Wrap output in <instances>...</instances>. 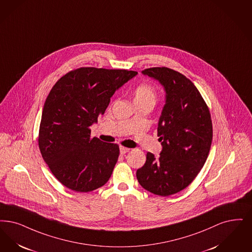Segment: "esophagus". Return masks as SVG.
Returning a JSON list of instances; mask_svg holds the SVG:
<instances>
[{"mask_svg":"<svg viewBox=\"0 0 252 252\" xmlns=\"http://www.w3.org/2000/svg\"><path fill=\"white\" fill-rule=\"evenodd\" d=\"M129 150H130V148H127V147H125V146H121L120 147V153H121L122 155L129 152Z\"/></svg>","mask_w":252,"mask_h":252,"instance_id":"34e87169","label":"esophagus"}]
</instances>
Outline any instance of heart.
Instances as JSON below:
<instances>
[{"label": "heart", "instance_id": "heart-1", "mask_svg": "<svg viewBox=\"0 0 252 252\" xmlns=\"http://www.w3.org/2000/svg\"><path fill=\"white\" fill-rule=\"evenodd\" d=\"M157 99H158V92L151 84L142 83L134 91L135 104L150 103L154 105Z\"/></svg>", "mask_w": 252, "mask_h": 252}]
</instances>
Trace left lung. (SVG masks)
I'll return each mask as SVG.
<instances>
[{"mask_svg": "<svg viewBox=\"0 0 252 252\" xmlns=\"http://www.w3.org/2000/svg\"><path fill=\"white\" fill-rule=\"evenodd\" d=\"M142 73L164 86L166 104L158 127L160 156L147 153L136 175L144 189L166 197L189 187L203 167L213 139L211 114L197 87L180 72L162 66Z\"/></svg>", "mask_w": 252, "mask_h": 252, "instance_id": "left-lung-1", "label": "left lung"}]
</instances>
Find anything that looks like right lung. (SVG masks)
<instances>
[{
	"mask_svg": "<svg viewBox=\"0 0 252 252\" xmlns=\"http://www.w3.org/2000/svg\"><path fill=\"white\" fill-rule=\"evenodd\" d=\"M136 71L80 67L53 85L42 111L38 146L56 179L77 192L93 191L111 177L119 145L91 137L114 92Z\"/></svg>",
	"mask_w": 252,
	"mask_h": 252,
	"instance_id": "1",
	"label": "right lung"
}]
</instances>
